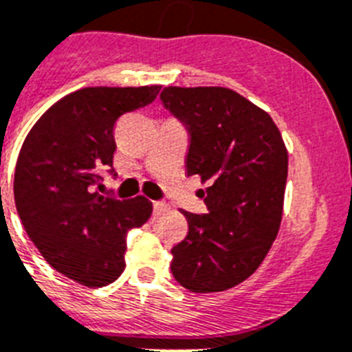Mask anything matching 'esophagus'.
Segmentation results:
<instances>
[{
  "mask_svg": "<svg viewBox=\"0 0 352 352\" xmlns=\"http://www.w3.org/2000/svg\"><path fill=\"white\" fill-rule=\"evenodd\" d=\"M153 208H155V212H160V210L167 208V205L162 203V201H153Z\"/></svg>",
  "mask_w": 352,
  "mask_h": 352,
  "instance_id": "obj_1",
  "label": "esophagus"
}]
</instances>
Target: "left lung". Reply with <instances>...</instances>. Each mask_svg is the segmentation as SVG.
<instances>
[{
	"mask_svg": "<svg viewBox=\"0 0 352 352\" xmlns=\"http://www.w3.org/2000/svg\"><path fill=\"white\" fill-rule=\"evenodd\" d=\"M164 107L187 126V174L208 183L206 213L183 212L187 236L170 249L174 279L222 292L260 267L283 215L288 153L267 112L224 87H165Z\"/></svg>",
	"mask_w": 352,
	"mask_h": 352,
	"instance_id": "obj_1",
	"label": "left lung"
}]
</instances>
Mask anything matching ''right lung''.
I'll return each instance as SVG.
<instances>
[{
	"mask_svg": "<svg viewBox=\"0 0 352 352\" xmlns=\"http://www.w3.org/2000/svg\"><path fill=\"white\" fill-rule=\"evenodd\" d=\"M162 87H87L56 101L26 135L14 176L19 219L60 274L104 287L122 274L126 235L153 212L144 196H101L113 170V126L153 103Z\"/></svg>",
	"mask_w": 352,
	"mask_h": 352,
	"instance_id": "right-lung-1",
	"label": "right lung"
}]
</instances>
